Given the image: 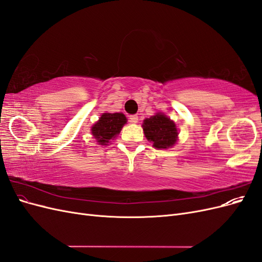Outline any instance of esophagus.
I'll return each instance as SVG.
<instances>
[{
	"instance_id": "1",
	"label": "esophagus",
	"mask_w": 262,
	"mask_h": 262,
	"mask_svg": "<svg viewBox=\"0 0 262 262\" xmlns=\"http://www.w3.org/2000/svg\"><path fill=\"white\" fill-rule=\"evenodd\" d=\"M129 120L131 123H137L139 121V117L137 115H131L129 117Z\"/></svg>"
}]
</instances>
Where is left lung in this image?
I'll list each match as a JSON object with an SVG mask.
<instances>
[{"label":"left lung","instance_id":"1","mask_svg":"<svg viewBox=\"0 0 262 262\" xmlns=\"http://www.w3.org/2000/svg\"><path fill=\"white\" fill-rule=\"evenodd\" d=\"M144 136L152 142L157 149L172 147L178 141V129L176 123L164 113H156L154 116L145 118L142 123Z\"/></svg>","mask_w":262,"mask_h":262}]
</instances>
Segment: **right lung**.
Listing matches in <instances>:
<instances>
[{
    "label": "right lung",
    "instance_id": "1",
    "mask_svg": "<svg viewBox=\"0 0 262 262\" xmlns=\"http://www.w3.org/2000/svg\"><path fill=\"white\" fill-rule=\"evenodd\" d=\"M126 121L128 119L122 113H104L92 125V136L99 145H108L119 136Z\"/></svg>",
    "mask_w": 262,
    "mask_h": 262
}]
</instances>
